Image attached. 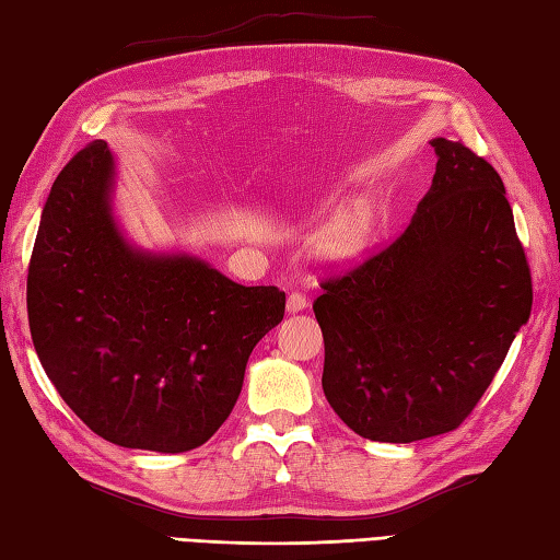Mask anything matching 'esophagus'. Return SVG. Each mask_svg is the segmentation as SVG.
<instances>
[{
	"mask_svg": "<svg viewBox=\"0 0 560 560\" xmlns=\"http://www.w3.org/2000/svg\"><path fill=\"white\" fill-rule=\"evenodd\" d=\"M287 307H289V313H301V311H305L307 307V299L303 293H299V291H293L291 295H289V301H287Z\"/></svg>",
	"mask_w": 560,
	"mask_h": 560,
	"instance_id": "esophagus-1",
	"label": "esophagus"
}]
</instances>
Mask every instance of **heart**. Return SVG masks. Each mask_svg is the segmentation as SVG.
Masks as SVG:
<instances>
[{
	"label": "heart",
	"instance_id": "heart-1",
	"mask_svg": "<svg viewBox=\"0 0 560 560\" xmlns=\"http://www.w3.org/2000/svg\"><path fill=\"white\" fill-rule=\"evenodd\" d=\"M375 217L371 209L353 207L337 213L313 235L315 253L329 265H351L373 243Z\"/></svg>",
	"mask_w": 560,
	"mask_h": 560
}]
</instances>
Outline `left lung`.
<instances>
[{
	"mask_svg": "<svg viewBox=\"0 0 560 560\" xmlns=\"http://www.w3.org/2000/svg\"><path fill=\"white\" fill-rule=\"evenodd\" d=\"M433 185L409 225L313 303L323 389L353 433L377 443L450 433L503 365L532 311V273L501 175L438 137Z\"/></svg>",
	"mask_w": 560,
	"mask_h": 560,
	"instance_id": "1",
	"label": "left lung"
}]
</instances>
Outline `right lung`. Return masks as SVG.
I'll use <instances>...</instances> for the list:
<instances>
[{"label": "right lung", "instance_id": "obj_1", "mask_svg": "<svg viewBox=\"0 0 560 560\" xmlns=\"http://www.w3.org/2000/svg\"><path fill=\"white\" fill-rule=\"evenodd\" d=\"M105 141L71 159L45 201L28 265L35 353L69 409L115 445L187 452L219 431L287 293L205 259L135 247L113 217Z\"/></svg>", "mask_w": 560, "mask_h": 560}]
</instances>
